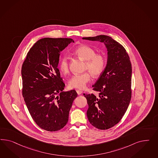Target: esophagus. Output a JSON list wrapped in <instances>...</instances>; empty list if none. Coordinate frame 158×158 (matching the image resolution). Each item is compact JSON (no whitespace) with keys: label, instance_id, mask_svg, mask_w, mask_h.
<instances>
[{"label":"esophagus","instance_id":"34e87169","mask_svg":"<svg viewBox=\"0 0 158 158\" xmlns=\"http://www.w3.org/2000/svg\"><path fill=\"white\" fill-rule=\"evenodd\" d=\"M77 94L78 95H80V94H81V93H82V91L79 90H77Z\"/></svg>","mask_w":158,"mask_h":158}]
</instances>
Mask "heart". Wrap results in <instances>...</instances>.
<instances>
[{
	"mask_svg": "<svg viewBox=\"0 0 158 158\" xmlns=\"http://www.w3.org/2000/svg\"><path fill=\"white\" fill-rule=\"evenodd\" d=\"M75 54L83 60L86 61L85 70H88L94 77H98L104 72L106 65L105 57L100 54H96V51L90 46H80L75 49ZM59 68L64 74L69 72V60L67 56L61 58ZM89 73L86 72L73 75L68 81V86L72 89H84L91 81V74Z\"/></svg>",
	"mask_w": 158,
	"mask_h": 158,
	"instance_id": "b5f03b06",
	"label": "heart"
}]
</instances>
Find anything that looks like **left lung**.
Returning a JSON list of instances; mask_svg holds the SVG:
<instances>
[{"instance_id":"1","label":"left lung","mask_w":158,"mask_h":158,"mask_svg":"<svg viewBox=\"0 0 158 158\" xmlns=\"http://www.w3.org/2000/svg\"><path fill=\"white\" fill-rule=\"evenodd\" d=\"M83 39L98 41L107 49V62L93 90L98 96L83 94L89 108V122L100 130H106L119 122L127 110L131 97L132 68L129 57L122 45L110 36L98 35Z\"/></svg>"}]
</instances>
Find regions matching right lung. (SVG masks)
Returning a JSON list of instances; mask_svg holds the SVG:
<instances>
[{
  "label": "right lung",
  "instance_id": "obj_1",
  "mask_svg": "<svg viewBox=\"0 0 158 158\" xmlns=\"http://www.w3.org/2000/svg\"><path fill=\"white\" fill-rule=\"evenodd\" d=\"M74 40L71 38L41 39L27 54L21 69L23 96L29 112L41 129L56 131L68 121L75 90L65 87L58 69L60 53Z\"/></svg>",
  "mask_w": 158,
  "mask_h": 158
}]
</instances>
